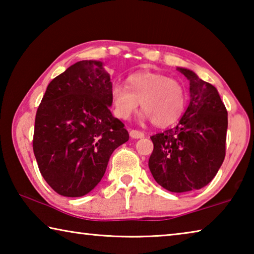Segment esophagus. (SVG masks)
Instances as JSON below:
<instances>
[{
  "label": "esophagus",
  "mask_w": 254,
  "mask_h": 254,
  "mask_svg": "<svg viewBox=\"0 0 254 254\" xmlns=\"http://www.w3.org/2000/svg\"><path fill=\"white\" fill-rule=\"evenodd\" d=\"M130 136L132 139H141V137L144 136V133L137 130H131L130 131Z\"/></svg>",
  "instance_id": "1"
}]
</instances>
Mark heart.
<instances>
[{"instance_id":"obj_1","label":"heart","mask_w":254,"mask_h":254,"mask_svg":"<svg viewBox=\"0 0 254 254\" xmlns=\"http://www.w3.org/2000/svg\"><path fill=\"white\" fill-rule=\"evenodd\" d=\"M143 109L142 119H151L154 126L165 127L182 115L185 105L183 86L174 78L150 70L127 77V86L114 85L111 89V104L119 119L127 120Z\"/></svg>"}]
</instances>
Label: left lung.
I'll list each match as a JSON object with an SVG mask.
<instances>
[{"label": "left lung", "instance_id": "1", "mask_svg": "<svg viewBox=\"0 0 254 254\" xmlns=\"http://www.w3.org/2000/svg\"><path fill=\"white\" fill-rule=\"evenodd\" d=\"M190 102L177 126L151 136L149 168L167 190L186 192L212 182L225 158L227 111L217 89L187 68Z\"/></svg>", "mask_w": 254, "mask_h": 254}]
</instances>
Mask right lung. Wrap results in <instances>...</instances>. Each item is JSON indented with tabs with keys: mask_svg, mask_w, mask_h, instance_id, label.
Segmentation results:
<instances>
[{
	"mask_svg": "<svg viewBox=\"0 0 254 254\" xmlns=\"http://www.w3.org/2000/svg\"><path fill=\"white\" fill-rule=\"evenodd\" d=\"M112 81L97 60H81L50 81L38 107L33 152L47 184L80 197L96 187L111 154L128 140L110 111Z\"/></svg>",
	"mask_w": 254,
	"mask_h": 254,
	"instance_id": "obj_1",
	"label": "right lung"
}]
</instances>
